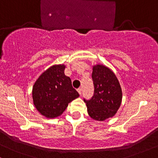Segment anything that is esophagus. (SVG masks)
<instances>
[{"label": "esophagus", "mask_w": 158, "mask_h": 158, "mask_svg": "<svg viewBox=\"0 0 158 158\" xmlns=\"http://www.w3.org/2000/svg\"><path fill=\"white\" fill-rule=\"evenodd\" d=\"M77 91H78V93H79V94H81V88H78V90H77Z\"/></svg>", "instance_id": "esophagus-1"}]
</instances>
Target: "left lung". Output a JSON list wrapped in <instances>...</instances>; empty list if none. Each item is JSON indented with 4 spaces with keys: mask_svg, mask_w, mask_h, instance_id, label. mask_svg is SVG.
<instances>
[{
    "mask_svg": "<svg viewBox=\"0 0 158 158\" xmlns=\"http://www.w3.org/2000/svg\"><path fill=\"white\" fill-rule=\"evenodd\" d=\"M94 96L84 99L87 113L93 119L104 121L115 115L122 100V91L116 76L110 68L102 64L93 67Z\"/></svg>",
    "mask_w": 158,
    "mask_h": 158,
    "instance_id": "left-lung-1",
    "label": "left lung"
}]
</instances>
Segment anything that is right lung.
Here are the masks:
<instances>
[{
    "mask_svg": "<svg viewBox=\"0 0 158 158\" xmlns=\"http://www.w3.org/2000/svg\"><path fill=\"white\" fill-rule=\"evenodd\" d=\"M64 64L53 65L40 76L32 89L36 109L48 118L60 115L68 104L79 96L71 80L64 75Z\"/></svg>",
    "mask_w": 158,
    "mask_h": 158,
    "instance_id": "obj_1",
    "label": "right lung"
}]
</instances>
